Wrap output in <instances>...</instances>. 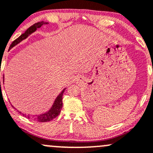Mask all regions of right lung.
<instances>
[{
  "label": "right lung",
  "mask_w": 153,
  "mask_h": 153,
  "mask_svg": "<svg viewBox=\"0 0 153 153\" xmlns=\"http://www.w3.org/2000/svg\"><path fill=\"white\" fill-rule=\"evenodd\" d=\"M48 24V22H37L36 24H34L33 25H32L31 27H30L23 34H22L19 38H16L15 41L12 42V43L11 44V46L9 47V50L11 49L13 47L17 45L18 43H19L20 42H22L23 40L26 39L28 36H30L32 33H33L34 32H36L38 28H40L41 26H43V25H47ZM3 81H4V79H3ZM0 85H1V81H0ZM1 86V85H0ZM67 88H65L61 92L59 93L56 98L55 99L54 102H53V105L51 107V108L46 111V112H43V113L40 114V115H25V117H28V118H31L34 120H37L38 122H47V121H50V120H53V118H55L56 117H57L59 115V114L61 112L62 108V96L64 94V91ZM12 107L15 108V107L13 106Z\"/></svg>",
  "instance_id": "add662e5"
}]
</instances>
